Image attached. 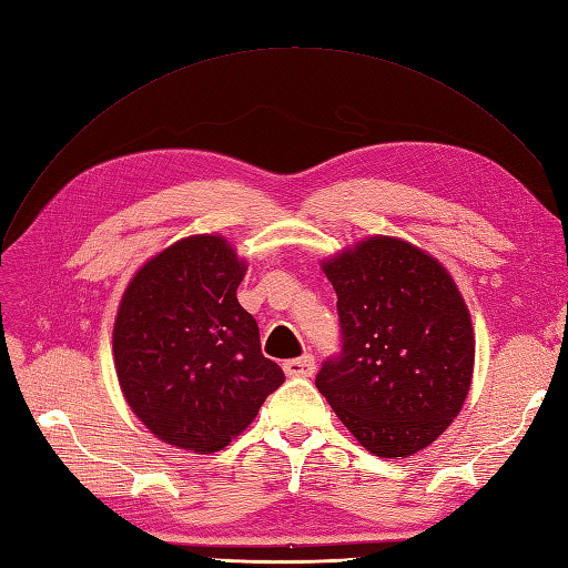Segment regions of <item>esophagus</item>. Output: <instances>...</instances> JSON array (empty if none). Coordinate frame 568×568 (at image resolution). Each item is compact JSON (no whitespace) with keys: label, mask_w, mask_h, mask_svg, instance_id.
Listing matches in <instances>:
<instances>
[{"label":"esophagus","mask_w":568,"mask_h":568,"mask_svg":"<svg viewBox=\"0 0 568 568\" xmlns=\"http://www.w3.org/2000/svg\"><path fill=\"white\" fill-rule=\"evenodd\" d=\"M284 373L288 377H313L315 375V358L305 354L301 358H291L284 363Z\"/></svg>","instance_id":"1"}]
</instances>
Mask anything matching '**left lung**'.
<instances>
[{"label": "left lung", "mask_w": 568, "mask_h": 568, "mask_svg": "<svg viewBox=\"0 0 568 568\" xmlns=\"http://www.w3.org/2000/svg\"><path fill=\"white\" fill-rule=\"evenodd\" d=\"M336 291L342 354L320 394L363 447L413 456L462 410L475 363L468 305L437 257L396 236H367L322 260Z\"/></svg>", "instance_id": "1"}]
</instances>
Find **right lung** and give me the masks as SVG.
I'll return each mask as SVG.
<instances>
[{"mask_svg":"<svg viewBox=\"0 0 568 568\" xmlns=\"http://www.w3.org/2000/svg\"><path fill=\"white\" fill-rule=\"evenodd\" d=\"M246 270L224 236L195 234L150 257L121 296L119 387L138 420L179 449H224L284 382L236 298Z\"/></svg>","mask_w":568,"mask_h":568,"instance_id":"add662e5","label":"right lung"}]
</instances>
